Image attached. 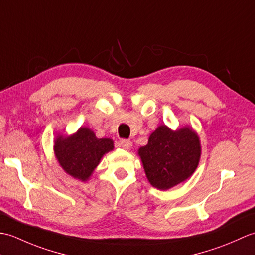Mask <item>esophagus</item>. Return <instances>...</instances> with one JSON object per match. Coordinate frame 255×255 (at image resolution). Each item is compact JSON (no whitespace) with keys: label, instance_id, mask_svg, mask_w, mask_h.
<instances>
[{"label":"esophagus","instance_id":"1","mask_svg":"<svg viewBox=\"0 0 255 255\" xmlns=\"http://www.w3.org/2000/svg\"><path fill=\"white\" fill-rule=\"evenodd\" d=\"M119 145H121L123 149L128 150V149H130V147H131V141H130V140H128V139H121V140H119Z\"/></svg>","mask_w":255,"mask_h":255}]
</instances>
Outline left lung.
Returning <instances> with one entry per match:
<instances>
[{
	"instance_id": "1",
	"label": "left lung",
	"mask_w": 255,
	"mask_h": 255,
	"mask_svg": "<svg viewBox=\"0 0 255 255\" xmlns=\"http://www.w3.org/2000/svg\"><path fill=\"white\" fill-rule=\"evenodd\" d=\"M139 155L151 185L166 191L196 170L200 158L199 139L189 127L172 131L163 125L151 133L148 144L139 149Z\"/></svg>"
}]
</instances>
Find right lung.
<instances>
[{"instance_id":"add662e5","label":"right lung","mask_w":255,"mask_h":255,"mask_svg":"<svg viewBox=\"0 0 255 255\" xmlns=\"http://www.w3.org/2000/svg\"><path fill=\"white\" fill-rule=\"evenodd\" d=\"M114 149L112 139L96 138L89 128H80L77 133L55 141V153L68 174L86 181L99 165L102 156Z\"/></svg>"}]
</instances>
